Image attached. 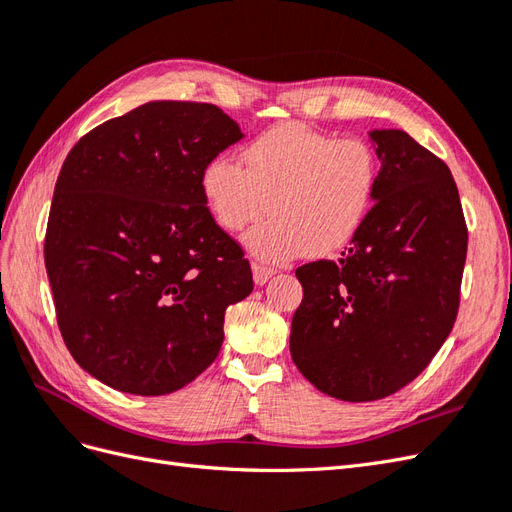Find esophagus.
I'll list each match as a JSON object with an SVG mask.
<instances>
[{"label": "esophagus", "mask_w": 512, "mask_h": 512, "mask_svg": "<svg viewBox=\"0 0 512 512\" xmlns=\"http://www.w3.org/2000/svg\"><path fill=\"white\" fill-rule=\"evenodd\" d=\"M252 273H254V282H256L258 286H265L277 271L271 269V267H265V265H254V267H252Z\"/></svg>", "instance_id": "1"}]
</instances>
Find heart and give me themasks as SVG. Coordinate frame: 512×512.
I'll use <instances>...</instances> for the list:
<instances>
[{
  "mask_svg": "<svg viewBox=\"0 0 512 512\" xmlns=\"http://www.w3.org/2000/svg\"><path fill=\"white\" fill-rule=\"evenodd\" d=\"M378 156L359 136L333 138L305 123H280L241 153L205 164L200 192L224 230L256 222L243 243L256 258L284 262L305 252L329 256L365 224L378 185Z\"/></svg>",
  "mask_w": 512,
  "mask_h": 512,
  "instance_id": "heart-1",
  "label": "heart"
}]
</instances>
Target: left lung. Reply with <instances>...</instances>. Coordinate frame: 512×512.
Returning a JSON list of instances; mask_svg holds the SVG:
<instances>
[{
    "mask_svg": "<svg viewBox=\"0 0 512 512\" xmlns=\"http://www.w3.org/2000/svg\"><path fill=\"white\" fill-rule=\"evenodd\" d=\"M380 160L365 224L337 260L297 269L290 354L318 391L376 401L404 389L451 333L468 228L448 166L404 130L369 132Z\"/></svg>",
    "mask_w": 512,
    "mask_h": 512,
    "instance_id": "1",
    "label": "left lung"
}]
</instances>
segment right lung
Listing matches in <instances>:
<instances>
[{"label": "right lung", "mask_w": 512, "mask_h": 512, "mask_svg": "<svg viewBox=\"0 0 512 512\" xmlns=\"http://www.w3.org/2000/svg\"><path fill=\"white\" fill-rule=\"evenodd\" d=\"M241 138L213 104L147 102L61 166L44 239L57 324L111 389H183L218 356L226 307L252 292L250 262L200 192L205 164Z\"/></svg>", "instance_id": "obj_1"}]
</instances>
